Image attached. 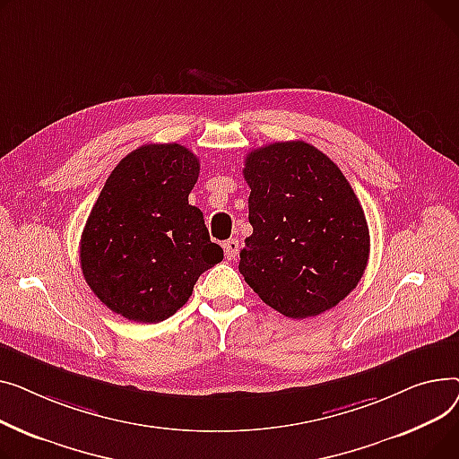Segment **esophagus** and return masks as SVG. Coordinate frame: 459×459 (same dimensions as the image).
<instances>
[{"label": "esophagus", "instance_id": "1", "mask_svg": "<svg viewBox=\"0 0 459 459\" xmlns=\"http://www.w3.org/2000/svg\"><path fill=\"white\" fill-rule=\"evenodd\" d=\"M238 240L237 238H230V240H226L224 242V254H226V257L231 261V259H235L237 255H238Z\"/></svg>", "mask_w": 459, "mask_h": 459}]
</instances>
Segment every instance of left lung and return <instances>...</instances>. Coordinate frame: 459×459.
<instances>
[{"label": "left lung", "instance_id": "1", "mask_svg": "<svg viewBox=\"0 0 459 459\" xmlns=\"http://www.w3.org/2000/svg\"><path fill=\"white\" fill-rule=\"evenodd\" d=\"M254 233L238 271L289 318L335 307L359 283L370 250L363 207L333 160L304 141L252 150L245 160Z\"/></svg>", "mask_w": 459, "mask_h": 459}]
</instances>
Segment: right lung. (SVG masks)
Wrapping results in <instances>:
<instances>
[{
    "mask_svg": "<svg viewBox=\"0 0 459 459\" xmlns=\"http://www.w3.org/2000/svg\"><path fill=\"white\" fill-rule=\"evenodd\" d=\"M198 157L181 144H146L107 178L81 235V271L92 292L127 320L160 322L191 299L224 259L204 212L188 204Z\"/></svg>",
    "mask_w": 459,
    "mask_h": 459,
    "instance_id": "obj_1",
    "label": "right lung"
}]
</instances>
